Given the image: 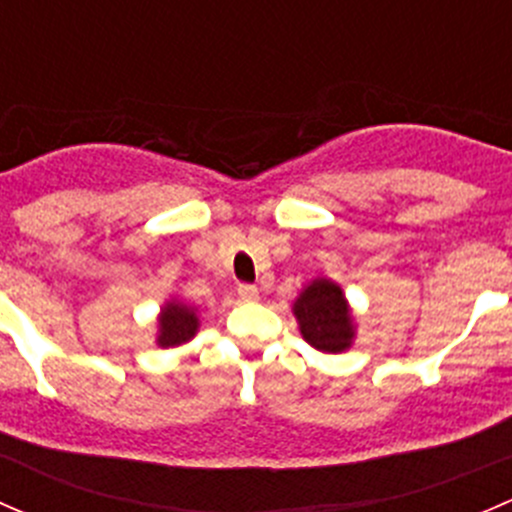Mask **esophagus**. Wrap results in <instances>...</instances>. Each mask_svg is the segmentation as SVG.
I'll return each mask as SVG.
<instances>
[{
	"mask_svg": "<svg viewBox=\"0 0 512 512\" xmlns=\"http://www.w3.org/2000/svg\"><path fill=\"white\" fill-rule=\"evenodd\" d=\"M237 294H240L242 302H255V299L260 297V289L255 285H240L237 287Z\"/></svg>",
	"mask_w": 512,
	"mask_h": 512,
	"instance_id": "34e87169",
	"label": "esophagus"
}]
</instances>
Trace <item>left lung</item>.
Segmentation results:
<instances>
[{"label":"left lung","instance_id":"left-lung-1","mask_svg":"<svg viewBox=\"0 0 512 512\" xmlns=\"http://www.w3.org/2000/svg\"><path fill=\"white\" fill-rule=\"evenodd\" d=\"M302 337L319 352L337 354L352 344L354 329L344 294L334 282H312L294 304Z\"/></svg>","mask_w":512,"mask_h":512}]
</instances>
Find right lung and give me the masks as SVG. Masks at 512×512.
<instances>
[{
    "label": "right lung",
    "mask_w": 512,
    "mask_h": 512,
    "mask_svg": "<svg viewBox=\"0 0 512 512\" xmlns=\"http://www.w3.org/2000/svg\"><path fill=\"white\" fill-rule=\"evenodd\" d=\"M195 329H198V317H195L193 309L170 302L160 314L158 344L160 347H178V344L195 337Z\"/></svg>",
    "instance_id": "add662e5"
}]
</instances>
